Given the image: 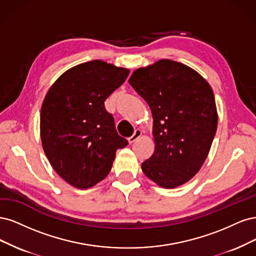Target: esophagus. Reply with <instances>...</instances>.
<instances>
[{
    "instance_id": "1",
    "label": "esophagus",
    "mask_w": 256,
    "mask_h": 256,
    "mask_svg": "<svg viewBox=\"0 0 256 256\" xmlns=\"http://www.w3.org/2000/svg\"><path fill=\"white\" fill-rule=\"evenodd\" d=\"M142 130H135V132H134V134L133 135H132L130 138H128V142L130 144H133V142H136V140L140 137V136H142Z\"/></svg>"
}]
</instances>
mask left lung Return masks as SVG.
I'll use <instances>...</instances> for the list:
<instances>
[{
    "instance_id": "left-lung-1",
    "label": "left lung",
    "mask_w": 256,
    "mask_h": 256,
    "mask_svg": "<svg viewBox=\"0 0 256 256\" xmlns=\"http://www.w3.org/2000/svg\"><path fill=\"white\" fill-rule=\"evenodd\" d=\"M128 83L153 116L155 150L142 164L144 173L164 188L188 182L208 158L217 130L210 84L192 68L169 60L137 69Z\"/></svg>"
}]
</instances>
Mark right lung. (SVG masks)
Returning <instances> with one entry per match:
<instances>
[{
  "label": "right lung",
  "mask_w": 256,
  "mask_h": 256,
  "mask_svg": "<svg viewBox=\"0 0 256 256\" xmlns=\"http://www.w3.org/2000/svg\"><path fill=\"white\" fill-rule=\"evenodd\" d=\"M128 70L92 60L66 71L48 90L40 112V136L54 170L70 185L86 189L108 174L118 135L104 102L119 88Z\"/></svg>",
  "instance_id": "right-lung-1"
}]
</instances>
